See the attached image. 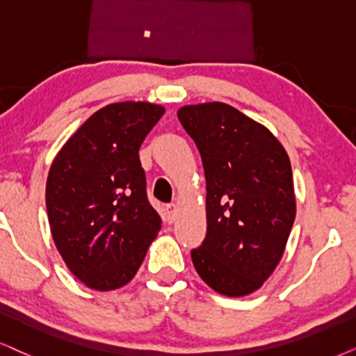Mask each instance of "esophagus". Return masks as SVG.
I'll return each instance as SVG.
<instances>
[{
  "mask_svg": "<svg viewBox=\"0 0 356 356\" xmlns=\"http://www.w3.org/2000/svg\"><path fill=\"white\" fill-rule=\"evenodd\" d=\"M175 213H177V207H175L174 204L165 205V217H168L170 223H172L175 220Z\"/></svg>",
  "mask_w": 356,
  "mask_h": 356,
  "instance_id": "esophagus-1",
  "label": "esophagus"
}]
</instances>
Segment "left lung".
Segmentation results:
<instances>
[{
  "instance_id": "1",
  "label": "left lung",
  "mask_w": 356,
  "mask_h": 356,
  "mask_svg": "<svg viewBox=\"0 0 356 356\" xmlns=\"http://www.w3.org/2000/svg\"><path fill=\"white\" fill-rule=\"evenodd\" d=\"M207 181V235L191 251L220 294H251L271 276L296 218L289 157L268 128L227 103L179 110Z\"/></svg>"
}]
</instances>
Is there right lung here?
Returning <instances> with one entry per match:
<instances>
[{
  "label": "right lung",
  "mask_w": 356,
  "mask_h": 356,
  "mask_svg": "<svg viewBox=\"0 0 356 356\" xmlns=\"http://www.w3.org/2000/svg\"><path fill=\"white\" fill-rule=\"evenodd\" d=\"M163 115L164 108L152 103H111L80 126L49 170L54 243L75 277L92 289H118L131 281L159 232L138 152Z\"/></svg>",
  "instance_id": "1"
}]
</instances>
